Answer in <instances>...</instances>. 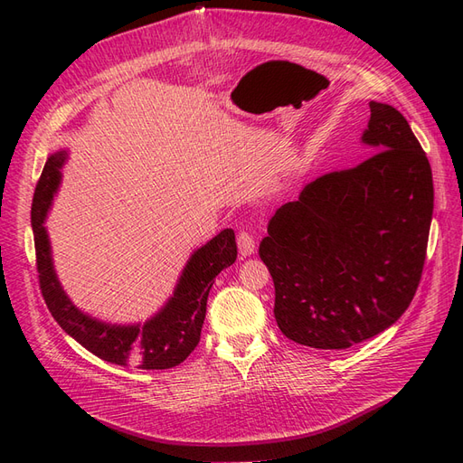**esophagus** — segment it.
<instances>
[{
	"label": "esophagus",
	"instance_id": "1",
	"mask_svg": "<svg viewBox=\"0 0 463 463\" xmlns=\"http://www.w3.org/2000/svg\"><path fill=\"white\" fill-rule=\"evenodd\" d=\"M237 249H240V255L241 257H250L255 253V249H257V245H255V237L250 235L249 232H240L237 233Z\"/></svg>",
	"mask_w": 463,
	"mask_h": 463
}]
</instances>
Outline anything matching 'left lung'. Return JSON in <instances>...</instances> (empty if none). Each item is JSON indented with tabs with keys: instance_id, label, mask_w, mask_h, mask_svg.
Wrapping results in <instances>:
<instances>
[{
	"instance_id": "left-lung-1",
	"label": "left lung",
	"mask_w": 463,
	"mask_h": 463,
	"mask_svg": "<svg viewBox=\"0 0 463 463\" xmlns=\"http://www.w3.org/2000/svg\"><path fill=\"white\" fill-rule=\"evenodd\" d=\"M361 143L373 156L320 175L279 206L259 247L286 338L345 349L390 328L423 274L432 172L396 108L369 102Z\"/></svg>"
}]
</instances>
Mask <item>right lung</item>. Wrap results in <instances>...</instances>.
I'll use <instances>...</instances> for the list:
<instances>
[{
  "label": "right lung",
  "mask_w": 463,
  "mask_h": 463,
  "mask_svg": "<svg viewBox=\"0 0 463 463\" xmlns=\"http://www.w3.org/2000/svg\"><path fill=\"white\" fill-rule=\"evenodd\" d=\"M67 150L50 154L33 199V232L42 298L55 322L90 354L114 365L138 369H172L184 363L201 340L208 291L214 278L237 259L233 230H222L194 250L181 272L174 296L145 325H109L82 313L67 298L53 270L52 247L44 220L61 181Z\"/></svg>",
  "instance_id": "add662e5"
}]
</instances>
